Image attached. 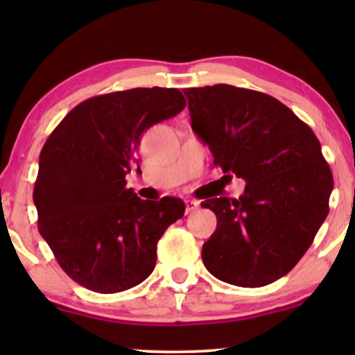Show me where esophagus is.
<instances>
[{
	"label": "esophagus",
	"mask_w": 355,
	"mask_h": 355,
	"mask_svg": "<svg viewBox=\"0 0 355 355\" xmlns=\"http://www.w3.org/2000/svg\"><path fill=\"white\" fill-rule=\"evenodd\" d=\"M198 208V202L197 200H186V213H192Z\"/></svg>",
	"instance_id": "obj_1"
}]
</instances>
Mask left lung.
<instances>
[{"label":"left lung","mask_w":355,"mask_h":355,"mask_svg":"<svg viewBox=\"0 0 355 355\" xmlns=\"http://www.w3.org/2000/svg\"><path fill=\"white\" fill-rule=\"evenodd\" d=\"M184 95L192 130L208 145L215 166L245 181L239 198L202 203L218 220L202 247L203 265L215 278L242 288L283 278L329 211L333 174L317 135L261 92L216 84Z\"/></svg>","instance_id":"8db88e82"}]
</instances>
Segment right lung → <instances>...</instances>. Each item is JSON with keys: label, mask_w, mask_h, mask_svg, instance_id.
<instances>
[{"label": "right lung", "mask_w": 355, "mask_h": 355, "mask_svg": "<svg viewBox=\"0 0 355 355\" xmlns=\"http://www.w3.org/2000/svg\"><path fill=\"white\" fill-rule=\"evenodd\" d=\"M178 89H130L82 101L40 152L38 231L67 276L100 294L130 289L157 263V244L184 216L181 198L142 200L125 187L140 137L181 113Z\"/></svg>", "instance_id": "1"}]
</instances>
